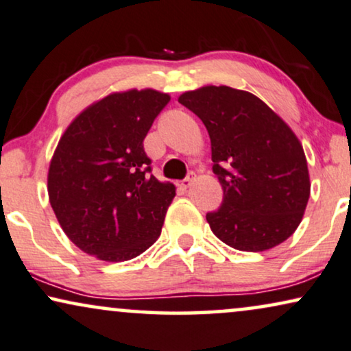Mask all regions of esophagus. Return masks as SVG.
<instances>
[{
  "instance_id": "obj_1",
  "label": "esophagus",
  "mask_w": 351,
  "mask_h": 351,
  "mask_svg": "<svg viewBox=\"0 0 351 351\" xmlns=\"http://www.w3.org/2000/svg\"><path fill=\"white\" fill-rule=\"evenodd\" d=\"M195 178V173L194 171H189L188 173V176H186V178L181 181V186H183L184 189H188L189 186H191V183H193V180Z\"/></svg>"
}]
</instances>
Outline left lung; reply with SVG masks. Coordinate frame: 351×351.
Wrapping results in <instances>:
<instances>
[{"label": "left lung", "mask_w": 351, "mask_h": 351, "mask_svg": "<svg viewBox=\"0 0 351 351\" xmlns=\"http://www.w3.org/2000/svg\"><path fill=\"white\" fill-rule=\"evenodd\" d=\"M212 141L223 202L207 213L213 234L232 249L263 252L291 237L302 221L310 178L291 128L252 93L204 86L180 96Z\"/></svg>", "instance_id": "1"}]
</instances>
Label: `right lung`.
Wrapping results in <instances>:
<instances>
[{
    "label": "right lung",
    "instance_id": "add662e5",
    "mask_svg": "<svg viewBox=\"0 0 351 351\" xmlns=\"http://www.w3.org/2000/svg\"><path fill=\"white\" fill-rule=\"evenodd\" d=\"M168 101L154 90L114 93L83 110L60 138L48 173L49 202L85 254L127 261L160 236L175 186L151 175L143 143Z\"/></svg>",
    "mask_w": 351,
    "mask_h": 351
}]
</instances>
